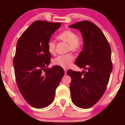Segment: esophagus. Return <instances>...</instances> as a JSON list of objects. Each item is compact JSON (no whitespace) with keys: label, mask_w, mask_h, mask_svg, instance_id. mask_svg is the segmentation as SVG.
Instances as JSON below:
<instances>
[{"label":"esophagus","mask_w":125,"mask_h":125,"mask_svg":"<svg viewBox=\"0 0 125 125\" xmlns=\"http://www.w3.org/2000/svg\"><path fill=\"white\" fill-rule=\"evenodd\" d=\"M64 72H65V74H66V72H67V69H64Z\"/></svg>","instance_id":"34e87169"}]
</instances>
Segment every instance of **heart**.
<instances>
[{
  "mask_svg": "<svg viewBox=\"0 0 125 125\" xmlns=\"http://www.w3.org/2000/svg\"><path fill=\"white\" fill-rule=\"evenodd\" d=\"M58 40L68 43V51L77 52L80 51L83 45L81 39L78 37L76 32L71 30L62 31L57 36ZM56 44L53 41L49 40L47 42L48 51L50 54H53L55 51ZM74 57L72 54L68 53L54 58L52 60L54 65L63 68H67L72 65Z\"/></svg>",
  "mask_w": 125,
  "mask_h": 125,
  "instance_id": "heart-1",
  "label": "heart"
}]
</instances>
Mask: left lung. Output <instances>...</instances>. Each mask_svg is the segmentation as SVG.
<instances>
[{"mask_svg":"<svg viewBox=\"0 0 125 125\" xmlns=\"http://www.w3.org/2000/svg\"><path fill=\"white\" fill-rule=\"evenodd\" d=\"M69 28L80 31L83 40V51L75 64L87 71L68 70L72 101L80 108L88 109L100 100L106 89L113 69L111 48L102 31L89 21H82Z\"/></svg>","mask_w":125,"mask_h":125,"instance_id":"left-lung-1","label":"left lung"}]
</instances>
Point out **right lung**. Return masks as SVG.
Wrapping results in <instances>:
<instances>
[{
	"label": "right lung",
	"mask_w": 125,
	"mask_h": 125,
	"mask_svg": "<svg viewBox=\"0 0 125 125\" xmlns=\"http://www.w3.org/2000/svg\"><path fill=\"white\" fill-rule=\"evenodd\" d=\"M60 23L34 21L19 39L13 58L19 90L32 107L44 108L54 101L56 88L64 75L62 68L47 67L51 55L47 42Z\"/></svg>",
	"instance_id": "add662e5"
}]
</instances>
